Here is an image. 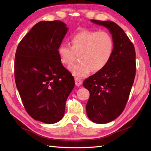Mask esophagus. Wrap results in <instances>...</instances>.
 I'll return each mask as SVG.
<instances>
[{
	"label": "esophagus",
	"mask_w": 151,
	"mask_h": 151,
	"mask_svg": "<svg viewBox=\"0 0 151 151\" xmlns=\"http://www.w3.org/2000/svg\"><path fill=\"white\" fill-rule=\"evenodd\" d=\"M82 83H83V81H82L81 79L75 78V85L76 86H80Z\"/></svg>",
	"instance_id": "1"
}]
</instances>
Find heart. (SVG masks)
I'll list each match as a JSON object with an SVG mask.
<instances>
[{
	"instance_id": "1",
	"label": "heart",
	"mask_w": 151,
	"mask_h": 151,
	"mask_svg": "<svg viewBox=\"0 0 151 151\" xmlns=\"http://www.w3.org/2000/svg\"><path fill=\"white\" fill-rule=\"evenodd\" d=\"M72 46L62 44L57 52L60 62L70 66L80 55V63L70 67L73 76L85 78L92 70L99 72L108 65L112 57L114 42L111 35L106 31L83 30L73 36Z\"/></svg>"
}]
</instances>
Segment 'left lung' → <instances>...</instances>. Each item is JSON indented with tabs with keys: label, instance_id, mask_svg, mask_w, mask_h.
<instances>
[{
	"label": "left lung",
	"instance_id": "8db88e82",
	"mask_svg": "<svg viewBox=\"0 0 151 151\" xmlns=\"http://www.w3.org/2000/svg\"><path fill=\"white\" fill-rule=\"evenodd\" d=\"M91 21L107 28L114 42L113 55L108 65L83 82L90 93L86 106L88 119L104 124L116 119L124 111L136 74V53L131 40L115 22Z\"/></svg>",
	"mask_w": 151,
	"mask_h": 151
}]
</instances>
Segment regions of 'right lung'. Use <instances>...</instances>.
<instances>
[{
  "label": "right lung",
  "mask_w": 151,
  "mask_h": 151,
  "mask_svg": "<svg viewBox=\"0 0 151 151\" xmlns=\"http://www.w3.org/2000/svg\"><path fill=\"white\" fill-rule=\"evenodd\" d=\"M67 30L60 20L38 22L20 40L15 54V83L25 110L44 123L62 119L75 86L57 52Z\"/></svg>",
  "instance_id": "add662e5"
}]
</instances>
